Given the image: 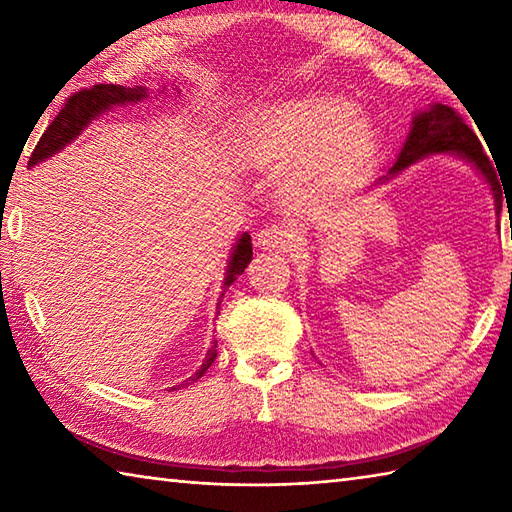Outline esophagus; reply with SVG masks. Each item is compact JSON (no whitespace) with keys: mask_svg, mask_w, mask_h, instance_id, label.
<instances>
[{"mask_svg":"<svg viewBox=\"0 0 512 512\" xmlns=\"http://www.w3.org/2000/svg\"><path fill=\"white\" fill-rule=\"evenodd\" d=\"M289 240H292V236L281 227H265L256 234V245L260 249H281L289 245Z\"/></svg>","mask_w":512,"mask_h":512,"instance_id":"1","label":"esophagus"}]
</instances>
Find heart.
I'll list each match as a JSON object with an SVG mask.
<instances>
[{"instance_id":"obj_1","label":"heart","mask_w":512,"mask_h":512,"mask_svg":"<svg viewBox=\"0 0 512 512\" xmlns=\"http://www.w3.org/2000/svg\"><path fill=\"white\" fill-rule=\"evenodd\" d=\"M374 129L368 115L336 98H285L245 111L229 129V149L252 167H283L289 198L314 191L368 156Z\"/></svg>"}]
</instances>
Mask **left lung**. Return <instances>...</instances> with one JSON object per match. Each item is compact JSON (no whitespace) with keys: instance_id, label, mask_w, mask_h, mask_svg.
<instances>
[{"instance_id":"8db88e82","label":"left lung","mask_w":512,"mask_h":512,"mask_svg":"<svg viewBox=\"0 0 512 512\" xmlns=\"http://www.w3.org/2000/svg\"><path fill=\"white\" fill-rule=\"evenodd\" d=\"M437 153H457V156L468 160L470 165H475V169L486 178L490 191H493L495 209L499 214L504 198H501V185L493 162H490V158L484 153L477 133L468 127L464 118H461L455 109H450L446 104H432L428 111L414 115L412 129L397 162H394L385 176L379 178L376 185H383V182L392 180L397 173L414 165L417 160L437 156Z\"/></svg>"}]
</instances>
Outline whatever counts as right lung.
<instances>
[{"label": "right lung", "instance_id": "obj_1", "mask_svg": "<svg viewBox=\"0 0 512 512\" xmlns=\"http://www.w3.org/2000/svg\"><path fill=\"white\" fill-rule=\"evenodd\" d=\"M142 98H147V86H136V89H129V86H120V84H95V86H89V89L73 93L71 98H66V104L62 106V111L55 115V120L48 124V129L42 133L40 142L35 144L31 160H28V167H35L37 162L51 158L57 151H62L66 144L80 136L86 124H89L93 118H98V115H102L104 111H109L111 106L127 104V102H140ZM252 256H254L252 238H249V234H243L238 238L234 254H231V258H229L225 287H229L240 274L245 272V267L249 265ZM216 347H218V341H214V345L209 347V352L205 356V361H202L200 370H196L194 376H189L187 381H182L180 385H176V388H171V390H180L189 383H196L200 376L209 370V365L216 361V356H218Z\"/></svg>", "mask_w": 512, "mask_h": 512}]
</instances>
